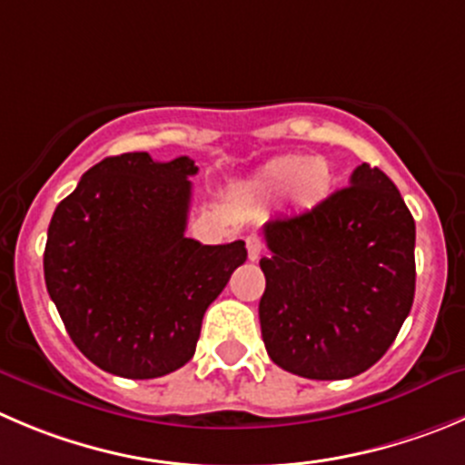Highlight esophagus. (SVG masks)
I'll return each mask as SVG.
<instances>
[{
  "mask_svg": "<svg viewBox=\"0 0 465 465\" xmlns=\"http://www.w3.org/2000/svg\"><path fill=\"white\" fill-rule=\"evenodd\" d=\"M246 251H249L251 262L260 260V255H262V240L258 235H249L246 237Z\"/></svg>",
  "mask_w": 465,
  "mask_h": 465,
  "instance_id": "1",
  "label": "esophagus"
}]
</instances>
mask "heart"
<instances>
[{
  "label": "heart",
  "instance_id": "b5f03b06",
  "mask_svg": "<svg viewBox=\"0 0 465 465\" xmlns=\"http://www.w3.org/2000/svg\"><path fill=\"white\" fill-rule=\"evenodd\" d=\"M335 173L324 159L311 154H282L272 159L246 184L249 193L258 198H276L292 192L296 210H312L333 193Z\"/></svg>",
  "mask_w": 465,
  "mask_h": 465
}]
</instances>
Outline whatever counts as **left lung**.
I'll list each match as a JSON object with an SVG mask.
<instances>
[{
  "label": "left lung",
  "instance_id": "left-lung-1",
  "mask_svg": "<svg viewBox=\"0 0 465 465\" xmlns=\"http://www.w3.org/2000/svg\"><path fill=\"white\" fill-rule=\"evenodd\" d=\"M269 258L260 329L278 368L317 381L351 379L388 351L415 294V221L370 163L349 187L264 223Z\"/></svg>",
  "mask_w": 465,
  "mask_h": 465
}]
</instances>
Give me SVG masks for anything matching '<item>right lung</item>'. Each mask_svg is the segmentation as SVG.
Instances as JSON below:
<instances>
[{
  "label": "right lung",
  "instance_id": "add662e5",
  "mask_svg": "<svg viewBox=\"0 0 465 465\" xmlns=\"http://www.w3.org/2000/svg\"><path fill=\"white\" fill-rule=\"evenodd\" d=\"M193 159L107 157L56 205L43 267L79 351L104 372L157 379L192 361L203 315L246 260L244 242L184 237Z\"/></svg>",
  "mask_w": 465,
  "mask_h": 465
}]
</instances>
